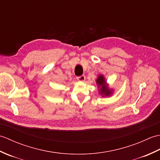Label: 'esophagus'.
Returning a JSON list of instances; mask_svg holds the SVG:
<instances>
[{
    "instance_id": "esophagus-1",
    "label": "esophagus",
    "mask_w": 160,
    "mask_h": 160,
    "mask_svg": "<svg viewBox=\"0 0 160 160\" xmlns=\"http://www.w3.org/2000/svg\"><path fill=\"white\" fill-rule=\"evenodd\" d=\"M77 79L78 80H80V81H84V80H85V79H86V77L84 76V75H82V76L77 77Z\"/></svg>"
}]
</instances>
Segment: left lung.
Segmentation results:
<instances>
[{"instance_id": "obj_1", "label": "left lung", "mask_w": 160, "mask_h": 160, "mask_svg": "<svg viewBox=\"0 0 160 160\" xmlns=\"http://www.w3.org/2000/svg\"><path fill=\"white\" fill-rule=\"evenodd\" d=\"M105 83H106V82H105V80L102 76H100L98 77L97 79V84H98V87H101L100 93L107 96L111 95V91L110 90H108L107 86H105Z\"/></svg>"}]
</instances>
